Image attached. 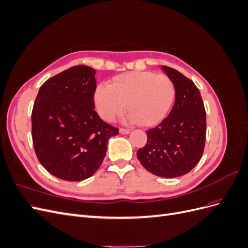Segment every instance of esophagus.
I'll return each instance as SVG.
<instances>
[{"instance_id": "esophagus-1", "label": "esophagus", "mask_w": 248, "mask_h": 248, "mask_svg": "<svg viewBox=\"0 0 248 248\" xmlns=\"http://www.w3.org/2000/svg\"><path fill=\"white\" fill-rule=\"evenodd\" d=\"M130 132L129 129H126V128H120V133L122 134H128Z\"/></svg>"}]
</instances>
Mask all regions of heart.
<instances>
[{"instance_id": "1", "label": "heart", "mask_w": 248, "mask_h": 248, "mask_svg": "<svg viewBox=\"0 0 248 248\" xmlns=\"http://www.w3.org/2000/svg\"><path fill=\"white\" fill-rule=\"evenodd\" d=\"M175 94L174 82L164 74L131 71L116 77L110 85L100 84L94 101L97 112L108 122L121 116L128 107L129 121L153 126L166 118Z\"/></svg>"}]
</instances>
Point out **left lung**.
<instances>
[{
  "mask_svg": "<svg viewBox=\"0 0 248 248\" xmlns=\"http://www.w3.org/2000/svg\"><path fill=\"white\" fill-rule=\"evenodd\" d=\"M162 70L175 85L176 100L169 116L147 130V144L138 151L141 166L163 178L183 176L202 158L206 140V110L193 81L168 66Z\"/></svg>",
  "mask_w": 248,
  "mask_h": 248,
  "instance_id": "left-lung-1",
  "label": "left lung"
}]
</instances>
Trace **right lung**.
I'll list each match as a JSON object with an SVG mask.
<instances>
[{
  "label": "right lung",
  "instance_id": "obj_1",
  "mask_svg": "<svg viewBox=\"0 0 248 248\" xmlns=\"http://www.w3.org/2000/svg\"><path fill=\"white\" fill-rule=\"evenodd\" d=\"M96 71L78 65L40 87L32 110L37 158L47 171L66 181L91 177L106 157L108 142L119 133L94 110Z\"/></svg>",
  "mask_w": 248,
  "mask_h": 248
}]
</instances>
